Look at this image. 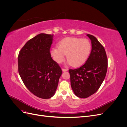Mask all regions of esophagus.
I'll use <instances>...</instances> for the list:
<instances>
[{"label":"esophagus","instance_id":"34e87169","mask_svg":"<svg viewBox=\"0 0 127 127\" xmlns=\"http://www.w3.org/2000/svg\"><path fill=\"white\" fill-rule=\"evenodd\" d=\"M62 70L63 71H66L68 70V69L66 68H62Z\"/></svg>","mask_w":127,"mask_h":127}]
</instances>
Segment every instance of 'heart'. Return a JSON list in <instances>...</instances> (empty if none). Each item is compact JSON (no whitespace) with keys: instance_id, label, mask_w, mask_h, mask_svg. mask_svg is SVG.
I'll use <instances>...</instances> for the list:
<instances>
[{"instance_id":"obj_1","label":"heart","mask_w":127,"mask_h":127,"mask_svg":"<svg viewBox=\"0 0 127 127\" xmlns=\"http://www.w3.org/2000/svg\"><path fill=\"white\" fill-rule=\"evenodd\" d=\"M92 50L91 42L87 39L66 37L61 40L58 47L51 50V55L56 62L60 64L67 55L68 63L74 67L81 66L89 57Z\"/></svg>"}]
</instances>
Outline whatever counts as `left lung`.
Segmentation results:
<instances>
[{
	"label": "left lung",
	"instance_id": "1",
	"mask_svg": "<svg viewBox=\"0 0 127 127\" xmlns=\"http://www.w3.org/2000/svg\"><path fill=\"white\" fill-rule=\"evenodd\" d=\"M92 43V50L83 66L69 69L72 89L77 96L85 98L98 90L104 79L107 69V58L103 46L95 36L87 34Z\"/></svg>",
	"mask_w": 127,
	"mask_h": 127
}]
</instances>
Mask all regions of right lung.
Returning a JSON list of instances; mask_svg holds the SVG:
<instances>
[{
	"mask_svg": "<svg viewBox=\"0 0 127 127\" xmlns=\"http://www.w3.org/2000/svg\"><path fill=\"white\" fill-rule=\"evenodd\" d=\"M53 35L41 33L26 42L18 56V72L27 88L38 97L55 95L62 74L50 52Z\"/></svg>",
	"mask_w": 127,
	"mask_h": 127,
	"instance_id": "add662e5",
	"label": "right lung"
}]
</instances>
